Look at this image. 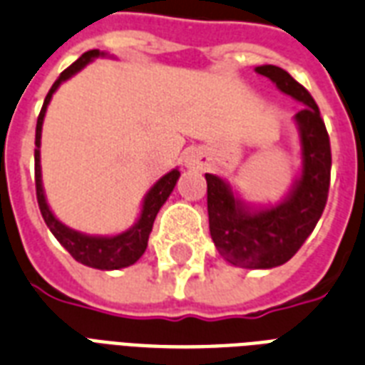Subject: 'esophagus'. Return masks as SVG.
I'll list each match as a JSON object with an SVG mask.
<instances>
[{"instance_id": "34e87169", "label": "esophagus", "mask_w": 365, "mask_h": 365, "mask_svg": "<svg viewBox=\"0 0 365 365\" xmlns=\"http://www.w3.org/2000/svg\"><path fill=\"white\" fill-rule=\"evenodd\" d=\"M183 163H185L187 168H205L208 164V158L201 149H191V151L185 155V158H183Z\"/></svg>"}]
</instances>
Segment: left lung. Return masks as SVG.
<instances>
[{
    "label": "left lung",
    "mask_w": 365,
    "mask_h": 365,
    "mask_svg": "<svg viewBox=\"0 0 365 365\" xmlns=\"http://www.w3.org/2000/svg\"><path fill=\"white\" fill-rule=\"evenodd\" d=\"M255 71L304 105L293 116L300 141L299 176L282 201L272 205L245 201L222 176L205 178L210 235L220 255L239 268L269 269L291 260L318 224L329 191L331 147L312 96L279 66L262 65Z\"/></svg>",
    "instance_id": "1"
}]
</instances>
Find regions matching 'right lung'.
Listing matches in <instances>:
<instances>
[{
    "label": "right lung",
    "mask_w": 365,
    "mask_h": 365,
    "mask_svg": "<svg viewBox=\"0 0 365 365\" xmlns=\"http://www.w3.org/2000/svg\"><path fill=\"white\" fill-rule=\"evenodd\" d=\"M99 57H113L105 51L99 49H91V51L83 53L82 57L74 61L66 71L61 72V76L55 80L51 86V90L47 93L41 113L38 116V124H36V195H38V205H40V212L46 220L49 232L57 237L63 247L72 255L74 260H78L83 266H90L96 269H122L132 266L141 258V255L145 252L147 241L151 235L153 222L157 218L158 210L163 207L166 199L170 197V193L176 187L178 180H180V170L174 168L168 174H164L158 182L153 183V187L149 189L141 201V208H139L138 220L133 222L132 227H128L126 232L116 233V235H90V233H82L78 230H72L66 224H63L53 210L49 208L47 202L46 189H43V182H41V128H43V118H46L47 107L51 103V97L55 91L59 90L61 83H65L66 80H71L72 76H76L78 72L83 71L86 66L93 63Z\"/></svg>",
    "instance_id": "right-lung-1"
}]
</instances>
